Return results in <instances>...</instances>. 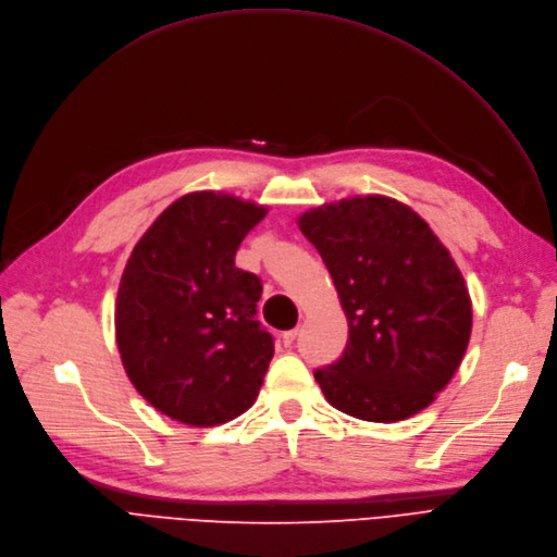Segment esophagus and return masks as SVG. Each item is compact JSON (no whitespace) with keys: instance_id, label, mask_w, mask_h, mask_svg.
Segmentation results:
<instances>
[{"instance_id":"34e87169","label":"esophagus","mask_w":557,"mask_h":557,"mask_svg":"<svg viewBox=\"0 0 557 557\" xmlns=\"http://www.w3.org/2000/svg\"><path fill=\"white\" fill-rule=\"evenodd\" d=\"M297 333H299V329L285 331V333H283V345H285V347H290V345L295 343V338H297Z\"/></svg>"}]
</instances>
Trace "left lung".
I'll list each match as a JSON object with an SVG mask.
<instances>
[{
    "label": "left lung",
    "instance_id": "1",
    "mask_svg": "<svg viewBox=\"0 0 557 557\" xmlns=\"http://www.w3.org/2000/svg\"><path fill=\"white\" fill-rule=\"evenodd\" d=\"M336 285L349 336L315 380L338 411L405 420L446 388L471 338V297L448 249L411 208L356 196L299 216Z\"/></svg>",
    "mask_w": 557,
    "mask_h": 557
}]
</instances>
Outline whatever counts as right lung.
Returning <instances> with one entry per match:
<instances>
[{"instance_id":"add662e5","label":"right lung","mask_w":557,"mask_h":557,"mask_svg":"<svg viewBox=\"0 0 557 557\" xmlns=\"http://www.w3.org/2000/svg\"><path fill=\"white\" fill-rule=\"evenodd\" d=\"M256 203L214 191L177 198L132 251L116 299L125 372L148 403L196 428L247 411L274 356L256 320L262 281L235 264L264 219Z\"/></svg>"}]
</instances>
